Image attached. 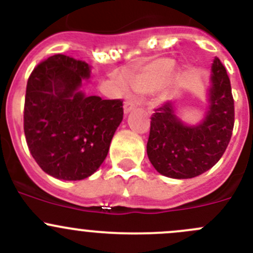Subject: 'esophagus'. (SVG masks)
Wrapping results in <instances>:
<instances>
[{"label": "esophagus", "mask_w": 253, "mask_h": 253, "mask_svg": "<svg viewBox=\"0 0 253 253\" xmlns=\"http://www.w3.org/2000/svg\"><path fill=\"white\" fill-rule=\"evenodd\" d=\"M134 109H136V105H134L132 101H126L124 104V112L126 115L129 114L131 111H133Z\"/></svg>", "instance_id": "esophagus-1"}]
</instances>
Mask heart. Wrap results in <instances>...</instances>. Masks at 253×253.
I'll return each mask as SVG.
<instances>
[{"instance_id":"1","label":"heart","mask_w":253,"mask_h":253,"mask_svg":"<svg viewBox=\"0 0 253 253\" xmlns=\"http://www.w3.org/2000/svg\"><path fill=\"white\" fill-rule=\"evenodd\" d=\"M176 63L174 59L162 58L147 65L141 73L132 77L131 85L134 91L139 94H153L168 85L175 72ZM120 86L127 91L128 85L124 79L120 80Z\"/></svg>"}]
</instances>
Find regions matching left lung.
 I'll use <instances>...</instances> for the list:
<instances>
[{
	"mask_svg": "<svg viewBox=\"0 0 253 253\" xmlns=\"http://www.w3.org/2000/svg\"><path fill=\"white\" fill-rule=\"evenodd\" d=\"M235 120L231 84L219 58L211 65L204 119L188 125L178 116L174 101L157 109L151 117L147 142L149 162L162 175L189 179L209 170L229 144Z\"/></svg>",
	"mask_w": 253,
	"mask_h": 253,
	"instance_id": "8db88e82",
	"label": "left lung"
}]
</instances>
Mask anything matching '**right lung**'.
<instances>
[{
    "label": "right lung",
    "mask_w": 253,
    "mask_h": 253,
    "mask_svg": "<svg viewBox=\"0 0 253 253\" xmlns=\"http://www.w3.org/2000/svg\"><path fill=\"white\" fill-rule=\"evenodd\" d=\"M90 77L91 65L56 54L34 68L27 83V144L38 166L60 180L92 175L124 119L121 100L83 91V82Z\"/></svg>",
    "instance_id": "right-lung-1"
}]
</instances>
